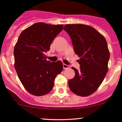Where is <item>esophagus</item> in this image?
<instances>
[{"label": "esophagus", "instance_id": "obj_1", "mask_svg": "<svg viewBox=\"0 0 122 122\" xmlns=\"http://www.w3.org/2000/svg\"><path fill=\"white\" fill-rule=\"evenodd\" d=\"M63 68H64V69H68V68H70V66L68 65H66V64H63Z\"/></svg>", "mask_w": 122, "mask_h": 122}]
</instances>
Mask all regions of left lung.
I'll use <instances>...</instances> for the list:
<instances>
[{"label":"left lung","instance_id":"8db88e82","mask_svg":"<svg viewBox=\"0 0 122 122\" xmlns=\"http://www.w3.org/2000/svg\"><path fill=\"white\" fill-rule=\"evenodd\" d=\"M64 30L69 34L80 69L72 67L75 76L69 80L72 91L88 96L101 85L108 71L110 52L105 38L94 28L82 24L66 25Z\"/></svg>","mask_w":122,"mask_h":122}]
</instances>
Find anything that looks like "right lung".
Here are the masks:
<instances>
[{
    "label": "right lung",
    "mask_w": 122,
    "mask_h": 122,
    "mask_svg": "<svg viewBox=\"0 0 122 122\" xmlns=\"http://www.w3.org/2000/svg\"><path fill=\"white\" fill-rule=\"evenodd\" d=\"M63 25L39 22L21 33L14 50L15 68L25 89L35 96L49 93L63 70L61 61H47L45 52L62 30Z\"/></svg>",
    "instance_id": "1"
}]
</instances>
